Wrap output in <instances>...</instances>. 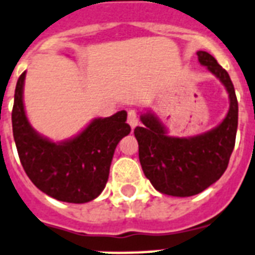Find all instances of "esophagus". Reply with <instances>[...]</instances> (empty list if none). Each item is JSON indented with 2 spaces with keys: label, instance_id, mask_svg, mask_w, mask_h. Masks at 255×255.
Wrapping results in <instances>:
<instances>
[{
  "label": "esophagus",
  "instance_id": "obj_1",
  "mask_svg": "<svg viewBox=\"0 0 255 255\" xmlns=\"http://www.w3.org/2000/svg\"><path fill=\"white\" fill-rule=\"evenodd\" d=\"M127 123L131 126V128H134L138 124V118L136 115L134 111H128V117H127Z\"/></svg>",
  "mask_w": 255,
  "mask_h": 255
}]
</instances>
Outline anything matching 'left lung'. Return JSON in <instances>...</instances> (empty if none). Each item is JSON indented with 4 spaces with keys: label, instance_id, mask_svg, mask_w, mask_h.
<instances>
[{
    "label": "left lung",
    "instance_id": "1",
    "mask_svg": "<svg viewBox=\"0 0 255 255\" xmlns=\"http://www.w3.org/2000/svg\"><path fill=\"white\" fill-rule=\"evenodd\" d=\"M198 62L226 87L230 110L223 122L210 131L192 136H168L157 115H140L142 127L134 128L138 158L145 176L158 192L174 197L201 193L219 180L227 170L235 147L239 122V104L230 75L207 51H197Z\"/></svg>",
    "mask_w": 255,
    "mask_h": 255
}]
</instances>
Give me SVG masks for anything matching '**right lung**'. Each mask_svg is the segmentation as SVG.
<instances>
[{
  "label": "right lung",
  "mask_w": 255,
  "mask_h": 255,
  "mask_svg": "<svg viewBox=\"0 0 255 255\" xmlns=\"http://www.w3.org/2000/svg\"><path fill=\"white\" fill-rule=\"evenodd\" d=\"M25 72L15 88L11 122L20 163L38 189L55 200L85 204L108 183L118 142L131 132L124 110L93 119L75 137L53 142L32 128L23 104Z\"/></svg>",
  "instance_id": "add662e5"
}]
</instances>
